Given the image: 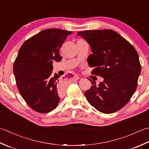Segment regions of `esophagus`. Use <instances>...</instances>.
<instances>
[{"instance_id":"34e87169","label":"esophagus","mask_w":149,"mask_h":149,"mask_svg":"<svg viewBox=\"0 0 149 149\" xmlns=\"http://www.w3.org/2000/svg\"><path fill=\"white\" fill-rule=\"evenodd\" d=\"M67 77H68V78H73V79H75V80H78L79 79V77L78 75L77 74H68V75H67Z\"/></svg>"}]
</instances>
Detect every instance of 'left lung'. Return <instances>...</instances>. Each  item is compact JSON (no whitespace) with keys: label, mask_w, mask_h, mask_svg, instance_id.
<instances>
[{"label":"left lung","mask_w":149,"mask_h":149,"mask_svg":"<svg viewBox=\"0 0 149 149\" xmlns=\"http://www.w3.org/2000/svg\"><path fill=\"white\" fill-rule=\"evenodd\" d=\"M77 36L87 42L93 54L87 58L94 68L92 74L104 78L98 86L95 81L85 92L88 102L105 114L123 108L134 93L141 73L139 56L135 48L120 34L111 29L80 31Z\"/></svg>","instance_id":"left-lung-1"}]
</instances>
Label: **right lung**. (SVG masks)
Segmentation results:
<instances>
[{
    "instance_id": "right-lung-1",
    "label": "right lung",
    "mask_w": 149,
    "mask_h": 149,
    "mask_svg": "<svg viewBox=\"0 0 149 149\" xmlns=\"http://www.w3.org/2000/svg\"><path fill=\"white\" fill-rule=\"evenodd\" d=\"M72 33L44 29L24 42L19 51L13 65L18 89L27 104L38 113L54 110L64 95V81L58 74L52 75L53 62L62 60L60 48Z\"/></svg>"
}]
</instances>
